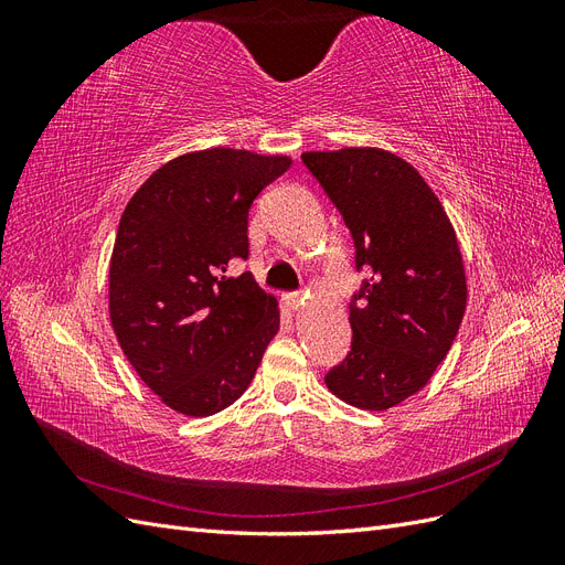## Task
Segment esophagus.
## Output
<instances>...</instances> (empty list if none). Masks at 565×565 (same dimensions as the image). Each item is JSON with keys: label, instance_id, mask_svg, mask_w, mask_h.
<instances>
[{"label": "esophagus", "instance_id": "1", "mask_svg": "<svg viewBox=\"0 0 565 565\" xmlns=\"http://www.w3.org/2000/svg\"><path fill=\"white\" fill-rule=\"evenodd\" d=\"M285 303H287L292 311H297L299 306L303 303V297H301L299 292H287V295H285Z\"/></svg>", "mask_w": 565, "mask_h": 565}]
</instances>
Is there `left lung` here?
<instances>
[{
    "mask_svg": "<svg viewBox=\"0 0 565 565\" xmlns=\"http://www.w3.org/2000/svg\"><path fill=\"white\" fill-rule=\"evenodd\" d=\"M370 280L351 299V351L324 384L361 409H388L434 377L467 309L457 235L417 169L380 148L303 152Z\"/></svg>",
    "mask_w": 565,
    "mask_h": 565,
    "instance_id": "obj_1",
    "label": "left lung"
}]
</instances>
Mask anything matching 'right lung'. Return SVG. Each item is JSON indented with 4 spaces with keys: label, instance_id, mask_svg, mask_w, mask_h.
Listing matches in <instances>:
<instances>
[{
    "label": "right lung",
    "instance_id": "1",
    "mask_svg": "<svg viewBox=\"0 0 565 565\" xmlns=\"http://www.w3.org/2000/svg\"><path fill=\"white\" fill-rule=\"evenodd\" d=\"M289 164L235 148L188 152L150 174L119 218L113 330L143 384L185 417L241 398L280 330L276 297L226 270L249 256L254 198Z\"/></svg>",
    "mask_w": 565,
    "mask_h": 565
}]
</instances>
